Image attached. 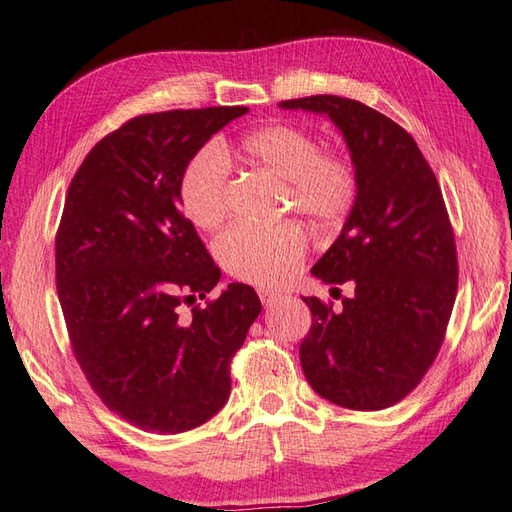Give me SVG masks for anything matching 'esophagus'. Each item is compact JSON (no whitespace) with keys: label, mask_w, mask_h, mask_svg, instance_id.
Wrapping results in <instances>:
<instances>
[{"label":"esophagus","mask_w":512,"mask_h":512,"mask_svg":"<svg viewBox=\"0 0 512 512\" xmlns=\"http://www.w3.org/2000/svg\"><path fill=\"white\" fill-rule=\"evenodd\" d=\"M257 294H259V300H261V305H264V307H272L274 303H277V300H281V294L268 290V287H259Z\"/></svg>","instance_id":"34e87169"}]
</instances>
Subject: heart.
<instances>
[{"mask_svg":"<svg viewBox=\"0 0 512 512\" xmlns=\"http://www.w3.org/2000/svg\"><path fill=\"white\" fill-rule=\"evenodd\" d=\"M248 164L285 181L287 205L320 227H339L357 201V175L348 157L324 153L311 131L290 123H270L240 140ZM183 214L194 227L214 229L227 214L229 166L225 149L207 147L183 168L179 181ZM220 264L235 279L277 287L290 281L307 255V238L292 222L255 227L240 222L214 244Z\"/></svg>","mask_w":512,"mask_h":512,"instance_id":"b5f03b06","label":"heart"}]
</instances>
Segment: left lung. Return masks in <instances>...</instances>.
<instances>
[{"instance_id":"1","label":"left lung","mask_w":512,"mask_h":512,"mask_svg":"<svg viewBox=\"0 0 512 512\" xmlns=\"http://www.w3.org/2000/svg\"><path fill=\"white\" fill-rule=\"evenodd\" d=\"M279 108L329 116L357 175L344 229L311 268L329 285L350 283L355 294L342 311L303 298L313 320L300 365L329 402L387 409L428 372L454 307L458 261L441 188L417 142L361 101L313 95Z\"/></svg>"}]
</instances>
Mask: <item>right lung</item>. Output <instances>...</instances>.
Returning a JSON list of instances; mask_svg holds the SVG:
<instances>
[{
	"label": "right lung",
	"mask_w": 512,
	"mask_h": 512,
	"mask_svg": "<svg viewBox=\"0 0 512 512\" xmlns=\"http://www.w3.org/2000/svg\"><path fill=\"white\" fill-rule=\"evenodd\" d=\"M248 108L142 114L99 140L77 170L56 235V285L73 355L129 424L177 435L205 424L231 391L229 363L261 313L229 283L190 318L181 303L220 281L181 214L183 168Z\"/></svg>",
	"instance_id": "obj_1"
}]
</instances>
